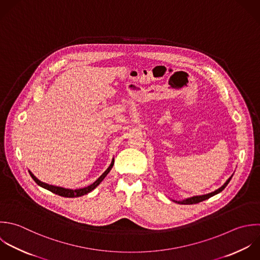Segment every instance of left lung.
Segmentation results:
<instances>
[{"label":"left lung","mask_w":260,"mask_h":260,"mask_svg":"<svg viewBox=\"0 0 260 260\" xmlns=\"http://www.w3.org/2000/svg\"><path fill=\"white\" fill-rule=\"evenodd\" d=\"M231 178H232V176L225 182V184L222 186V187H220L219 189H217V190H215V191H213V192H211V193H208V194H205V196H198V197H192V198H189V199H186V200H184V201H181V202H175V203H177V204H180V205H194V204H199V203H201V202H203V201H206V200H208V199H210V198H212V197H214L215 194H218L219 192H221L227 185H228V183L230 182V180H231Z\"/></svg>","instance_id":"obj_1"}]
</instances>
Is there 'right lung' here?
Here are the masks:
<instances>
[{"label": "right lung", "instance_id": "add662e5", "mask_svg": "<svg viewBox=\"0 0 260 260\" xmlns=\"http://www.w3.org/2000/svg\"><path fill=\"white\" fill-rule=\"evenodd\" d=\"M113 164H114V159H112V162L110 164V166L106 169V171L94 182L92 183L91 185L87 186V187H84V188H79V189H68V188H63V187H58V186H54V185H49V184H46L44 182H41L40 180H38L30 171H29V174L30 176L33 178V180L41 187L51 191L52 193H55L57 196H60V197H63V198H79V197H82L84 194H87L89 193L90 191H92L94 188H96L100 183L101 181L105 178V176L109 173V171L111 170V168L113 167Z\"/></svg>", "mask_w": 260, "mask_h": 260}]
</instances>
